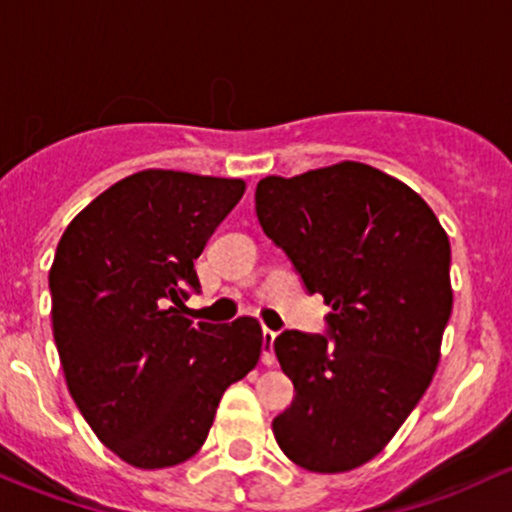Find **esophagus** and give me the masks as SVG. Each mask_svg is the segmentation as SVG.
I'll use <instances>...</instances> for the list:
<instances>
[{
  "label": "esophagus",
  "mask_w": 512,
  "mask_h": 512,
  "mask_svg": "<svg viewBox=\"0 0 512 512\" xmlns=\"http://www.w3.org/2000/svg\"><path fill=\"white\" fill-rule=\"evenodd\" d=\"M273 342H276V333L268 328H263V352H261V362L266 367L276 365V352H273Z\"/></svg>",
  "instance_id": "1"
}]
</instances>
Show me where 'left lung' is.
<instances>
[{
	"label": "left lung",
	"mask_w": 512,
	"mask_h": 512,
	"mask_svg": "<svg viewBox=\"0 0 512 512\" xmlns=\"http://www.w3.org/2000/svg\"><path fill=\"white\" fill-rule=\"evenodd\" d=\"M256 217L333 308L330 337L286 330L273 342L295 387L273 436L305 471H352L392 441L439 367L449 236L412 187L350 160L263 177Z\"/></svg>",
	"instance_id": "1"
}]
</instances>
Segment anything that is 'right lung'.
I'll use <instances>...</instances> for the list:
<instances>
[{
  "instance_id": "1",
  "label": "right lung",
  "mask_w": 512,
  "mask_h": 512,
  "mask_svg": "<svg viewBox=\"0 0 512 512\" xmlns=\"http://www.w3.org/2000/svg\"><path fill=\"white\" fill-rule=\"evenodd\" d=\"M244 179L142 170L63 231L49 271L63 377L100 444L145 471L202 449L226 389L258 365L256 318H184L194 261L244 197Z\"/></svg>"
}]
</instances>
